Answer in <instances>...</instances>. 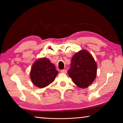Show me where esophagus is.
I'll return each mask as SVG.
<instances>
[{"instance_id": "obj_1", "label": "esophagus", "mask_w": 123, "mask_h": 123, "mask_svg": "<svg viewBox=\"0 0 123 123\" xmlns=\"http://www.w3.org/2000/svg\"><path fill=\"white\" fill-rule=\"evenodd\" d=\"M61 72L62 73H67V70H66V69H62V70H61Z\"/></svg>"}]
</instances>
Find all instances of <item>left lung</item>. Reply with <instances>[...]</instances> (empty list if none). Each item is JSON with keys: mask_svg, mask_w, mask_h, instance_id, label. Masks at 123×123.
I'll list each match as a JSON object with an SVG mask.
<instances>
[{"mask_svg": "<svg viewBox=\"0 0 123 123\" xmlns=\"http://www.w3.org/2000/svg\"><path fill=\"white\" fill-rule=\"evenodd\" d=\"M97 70V65L92 55L88 51L81 50L72 57L68 74L77 86L85 88L94 81Z\"/></svg>", "mask_w": 123, "mask_h": 123, "instance_id": "obj_1", "label": "left lung"}]
</instances>
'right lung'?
Wrapping results in <instances>:
<instances>
[{"label": "right lung", "instance_id": "1", "mask_svg": "<svg viewBox=\"0 0 123 123\" xmlns=\"http://www.w3.org/2000/svg\"><path fill=\"white\" fill-rule=\"evenodd\" d=\"M57 74L54 64L48 59L43 57L38 59L32 64L30 76L33 84L42 88L53 82Z\"/></svg>", "mask_w": 123, "mask_h": 123}]
</instances>
